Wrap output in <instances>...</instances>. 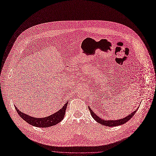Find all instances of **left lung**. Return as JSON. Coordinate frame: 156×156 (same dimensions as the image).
Wrapping results in <instances>:
<instances>
[{"instance_id":"8db88e82","label":"left lung","mask_w":156,"mask_h":156,"mask_svg":"<svg viewBox=\"0 0 156 156\" xmlns=\"http://www.w3.org/2000/svg\"><path fill=\"white\" fill-rule=\"evenodd\" d=\"M89 109L90 110V114H91L92 117H93V119L95 120H96L98 123H99L101 124H102L103 126H108V127L118 126H120V125L125 124L126 122H128L129 120L134 116V115L135 114V113H136V111H137V110H135L132 113L128 115L127 117H126L125 118H123V119H119V120H106L102 119L100 117H98L97 115L95 113L90 109V108H89Z\"/></svg>"}]
</instances>
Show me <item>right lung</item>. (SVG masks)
<instances>
[{"mask_svg":"<svg viewBox=\"0 0 156 156\" xmlns=\"http://www.w3.org/2000/svg\"><path fill=\"white\" fill-rule=\"evenodd\" d=\"M67 105V103H66L61 109L56 113L44 118H35L28 115L20 112L16 106L15 109L19 115L29 124L38 127H48L57 124L64 119Z\"/></svg>","mask_w":156,"mask_h":156,"instance_id":"right-lung-1","label":"right lung"}]
</instances>
